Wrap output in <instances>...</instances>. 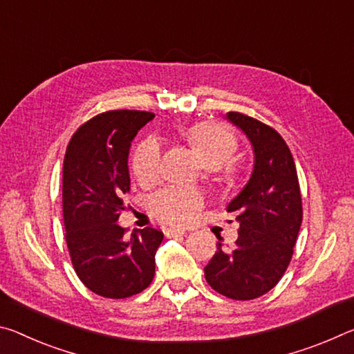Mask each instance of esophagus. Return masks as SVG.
<instances>
[{
	"mask_svg": "<svg viewBox=\"0 0 354 354\" xmlns=\"http://www.w3.org/2000/svg\"><path fill=\"white\" fill-rule=\"evenodd\" d=\"M187 235V232L183 229H167L166 230V236H169V239H174V236H183Z\"/></svg>",
	"mask_w": 354,
	"mask_h": 354,
	"instance_id": "34e87169",
	"label": "esophagus"
}]
</instances>
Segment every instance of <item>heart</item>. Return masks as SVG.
I'll return each mask as SVG.
<instances>
[{
    "label": "heart",
    "mask_w": 354,
    "mask_h": 354,
    "mask_svg": "<svg viewBox=\"0 0 354 354\" xmlns=\"http://www.w3.org/2000/svg\"><path fill=\"white\" fill-rule=\"evenodd\" d=\"M182 138L189 144L191 150L205 167L216 169L234 156L239 147L234 133L215 122H196L178 129ZM131 169L142 183L153 182L160 171V146L149 138L136 147L131 158ZM202 205L199 193L189 189L166 188L156 191L147 199V208L161 221L182 225L194 218Z\"/></svg>",
    "instance_id": "1"
}]
</instances>
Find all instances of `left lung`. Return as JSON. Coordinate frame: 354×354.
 <instances>
[{"label": "left lung", "instance_id": "obj_1", "mask_svg": "<svg viewBox=\"0 0 354 354\" xmlns=\"http://www.w3.org/2000/svg\"><path fill=\"white\" fill-rule=\"evenodd\" d=\"M252 144L254 169L227 212L239 221L234 249L218 243L204 268L213 290L230 299H254L270 292L286 273L303 221L297 167L290 149L270 125L241 113H227Z\"/></svg>", "mask_w": 354, "mask_h": 354}]
</instances>
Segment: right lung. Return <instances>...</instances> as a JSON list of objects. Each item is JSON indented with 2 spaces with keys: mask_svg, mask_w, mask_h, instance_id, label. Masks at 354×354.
<instances>
[{
  "mask_svg": "<svg viewBox=\"0 0 354 354\" xmlns=\"http://www.w3.org/2000/svg\"><path fill=\"white\" fill-rule=\"evenodd\" d=\"M155 118L146 111H106L73 133L62 166L66 241L80 281L100 297L141 293L155 274L163 232L146 227L125 239L118 224L130 191L133 138Z\"/></svg>",
  "mask_w": 354,
  "mask_h": 354,
  "instance_id": "right-lung-1",
  "label": "right lung"
}]
</instances>
